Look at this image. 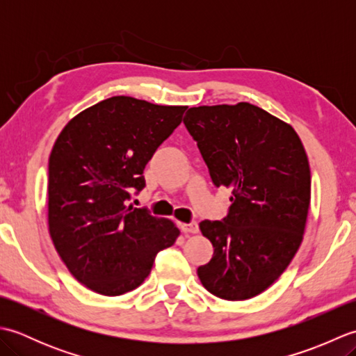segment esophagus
<instances>
[{
	"mask_svg": "<svg viewBox=\"0 0 356 356\" xmlns=\"http://www.w3.org/2000/svg\"><path fill=\"white\" fill-rule=\"evenodd\" d=\"M180 229H182L184 232H191V234H195L199 232V225L197 222H190V223H180Z\"/></svg>",
	"mask_w": 356,
	"mask_h": 356,
	"instance_id": "obj_1",
	"label": "esophagus"
}]
</instances>
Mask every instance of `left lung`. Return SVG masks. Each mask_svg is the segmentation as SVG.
Masks as SVG:
<instances>
[{
	"mask_svg": "<svg viewBox=\"0 0 356 356\" xmlns=\"http://www.w3.org/2000/svg\"><path fill=\"white\" fill-rule=\"evenodd\" d=\"M184 124L213 184L232 190L226 217L200 222L214 254L197 275L218 298H252L283 274L303 240L311 203L305 147L289 124L248 102L193 107Z\"/></svg>",
	"mask_w": 356,
	"mask_h": 356,
	"instance_id": "8db88e82",
	"label": "left lung"
}]
</instances>
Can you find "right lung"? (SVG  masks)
I'll return each instance as SVG.
<instances>
[{"mask_svg":"<svg viewBox=\"0 0 356 356\" xmlns=\"http://www.w3.org/2000/svg\"><path fill=\"white\" fill-rule=\"evenodd\" d=\"M186 107L113 96L74 116L49 159V231L72 275L107 297L143 283L179 229L128 205L143 170Z\"/></svg>","mask_w":356,"mask_h":356,"instance_id":"obj_1","label":"right lung"}]
</instances>
